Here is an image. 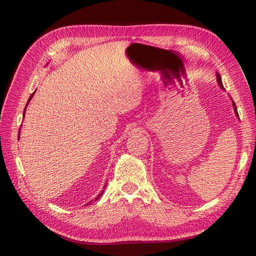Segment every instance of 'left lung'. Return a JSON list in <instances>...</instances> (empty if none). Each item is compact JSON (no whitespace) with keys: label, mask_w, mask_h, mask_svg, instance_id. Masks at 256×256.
I'll use <instances>...</instances> for the list:
<instances>
[{"label":"left lung","mask_w":256,"mask_h":256,"mask_svg":"<svg viewBox=\"0 0 256 256\" xmlns=\"http://www.w3.org/2000/svg\"><path fill=\"white\" fill-rule=\"evenodd\" d=\"M216 82H218V84H219V86L220 88H222V90H224V86H222V76H219V73H216ZM232 107H234V112H235V114H236V116L238 118V112H237V108H236V105H235V102H232Z\"/></svg>","instance_id":"obj_1"}]
</instances>
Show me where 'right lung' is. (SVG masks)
I'll use <instances>...</instances> for the list:
<instances>
[{
	"label": "right lung",
	"mask_w": 256,
	"mask_h": 256,
	"mask_svg": "<svg viewBox=\"0 0 256 256\" xmlns=\"http://www.w3.org/2000/svg\"><path fill=\"white\" fill-rule=\"evenodd\" d=\"M34 94H32V96H30V97H29V99H28V102H27V105H26V107H24V112H26V110H27V106H28V104H29V102H30V100H32V96H34ZM19 136H20V130H19ZM19 136H18V138H19ZM105 188H106V184H105ZM105 188H104V190H105ZM104 190H102V192H100V193H99V194H98V196H97L96 198H94V201H97V200H98V198H100V196H102V193H104ZM90 202H92V201H90ZM90 202H89V203H90Z\"/></svg>",
	"instance_id": "obj_1"
}]
</instances>
